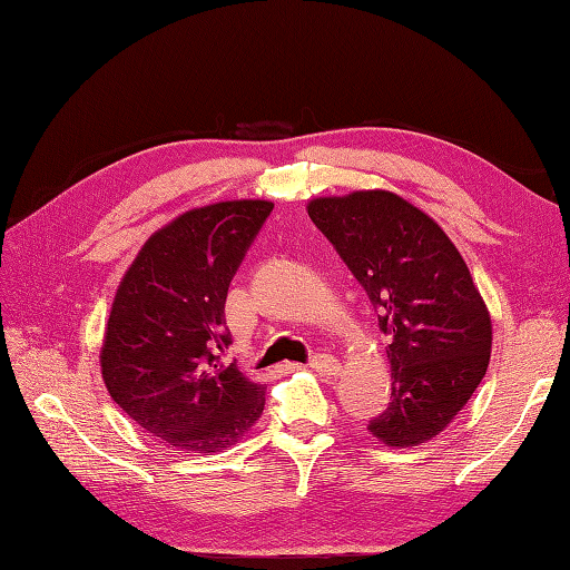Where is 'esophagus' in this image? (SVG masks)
Instances as JSON below:
<instances>
[{"label": "esophagus", "instance_id": "esophagus-1", "mask_svg": "<svg viewBox=\"0 0 570 570\" xmlns=\"http://www.w3.org/2000/svg\"><path fill=\"white\" fill-rule=\"evenodd\" d=\"M311 370H316L318 374H325V377H335L337 372H341V360H335L333 355H325V353H316L308 362Z\"/></svg>", "mask_w": 570, "mask_h": 570}]
</instances>
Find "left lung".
<instances>
[{
	"instance_id": "left-lung-1",
	"label": "left lung",
	"mask_w": 570,
	"mask_h": 570,
	"mask_svg": "<svg viewBox=\"0 0 570 570\" xmlns=\"http://www.w3.org/2000/svg\"><path fill=\"white\" fill-rule=\"evenodd\" d=\"M308 215L365 288L392 337V396L367 429L386 445L439 435L488 372L492 323L443 229L390 190L316 198Z\"/></svg>"
}]
</instances>
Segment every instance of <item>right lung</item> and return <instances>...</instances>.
I'll list each match as a JSON object with an SVG mask.
<instances>
[{
  "instance_id": "right-lung-1",
  "label": "right lung",
  "mask_w": 570,
  "mask_h": 570,
  "mask_svg": "<svg viewBox=\"0 0 570 570\" xmlns=\"http://www.w3.org/2000/svg\"><path fill=\"white\" fill-rule=\"evenodd\" d=\"M272 210L227 200L184 213L149 237L117 288L102 380L129 419L176 451H223L264 411V386L223 353L229 282Z\"/></svg>"
}]
</instances>
